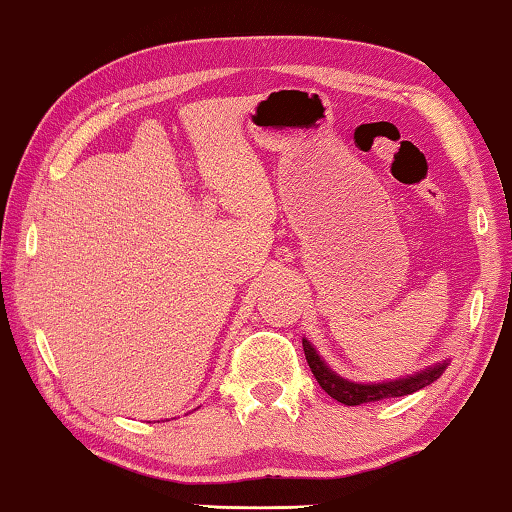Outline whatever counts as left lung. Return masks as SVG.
<instances>
[{"label":"left lung","instance_id":"obj_1","mask_svg":"<svg viewBox=\"0 0 512 512\" xmlns=\"http://www.w3.org/2000/svg\"><path fill=\"white\" fill-rule=\"evenodd\" d=\"M304 345V355L306 361H309L311 373L316 375V380L322 389H325L329 396L343 405H364V403H375V400H384V398H398V396H407V393H414L423 387H428L435 380L442 377L446 371L448 359L439 361L435 366L423 368V371L414 373V375H405L398 377V380H389V382H352L345 380L338 373H334L332 368L325 364V359L318 355V350L313 348L311 341L302 338Z\"/></svg>","mask_w":512,"mask_h":512}]
</instances>
